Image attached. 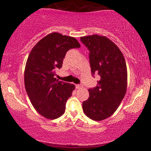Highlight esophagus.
<instances>
[{
  "instance_id": "obj_1",
  "label": "esophagus",
  "mask_w": 151,
  "mask_h": 151,
  "mask_svg": "<svg viewBox=\"0 0 151 151\" xmlns=\"http://www.w3.org/2000/svg\"><path fill=\"white\" fill-rule=\"evenodd\" d=\"M75 87L76 89H79V88L81 87V86L79 85V84H75Z\"/></svg>"
}]
</instances>
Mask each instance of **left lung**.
I'll return each instance as SVG.
<instances>
[{
	"mask_svg": "<svg viewBox=\"0 0 151 151\" xmlns=\"http://www.w3.org/2000/svg\"><path fill=\"white\" fill-rule=\"evenodd\" d=\"M80 40L89 51L91 74L100 76L96 87L89 89V97L82 103L83 111L92 120L102 121L116 111L126 94L125 58L116 45L105 36H84Z\"/></svg>",
	"mask_w": 151,
	"mask_h": 151,
	"instance_id": "1",
	"label": "left lung"
}]
</instances>
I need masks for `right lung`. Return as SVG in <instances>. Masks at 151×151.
Wrapping results in <instances>:
<instances>
[{
	"instance_id": "1",
	"label": "right lung",
	"mask_w": 151,
	"mask_h": 151,
	"mask_svg": "<svg viewBox=\"0 0 151 151\" xmlns=\"http://www.w3.org/2000/svg\"><path fill=\"white\" fill-rule=\"evenodd\" d=\"M79 47L74 37L52 32L40 40L29 55L24 74L25 89L35 109L47 119H58L65 113L75 86L57 79L55 71L62 67L68 50Z\"/></svg>"
}]
</instances>
